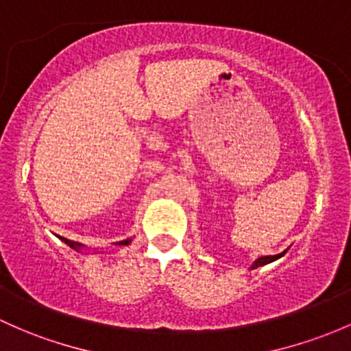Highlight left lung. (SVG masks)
Returning a JSON list of instances; mask_svg holds the SVG:
<instances>
[{
    "label": "left lung",
    "instance_id": "obj_1",
    "mask_svg": "<svg viewBox=\"0 0 351 351\" xmlns=\"http://www.w3.org/2000/svg\"><path fill=\"white\" fill-rule=\"evenodd\" d=\"M286 250H287V249H286ZM286 250H282L281 254H276V256H263V257H257V259L254 261L252 264H250V267H249V269L263 267V265H265V264H271V263H274V261L281 259V257L284 256V254H286Z\"/></svg>",
    "mask_w": 351,
    "mask_h": 351
}]
</instances>
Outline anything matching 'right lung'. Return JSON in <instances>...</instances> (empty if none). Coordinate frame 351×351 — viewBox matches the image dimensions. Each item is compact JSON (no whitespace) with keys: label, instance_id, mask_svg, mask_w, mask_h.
<instances>
[{"label":"right lung","instance_id":"1","mask_svg":"<svg viewBox=\"0 0 351 351\" xmlns=\"http://www.w3.org/2000/svg\"><path fill=\"white\" fill-rule=\"evenodd\" d=\"M62 241H64L65 243H67L69 247H72L73 250H77V252H82L84 249H87V247L84 245V243H79V242H72V241H67V239H64V237H62ZM131 241H132V239H126V241L116 242V243H114V245H117V247H128L129 243H131ZM95 252H97V250H95Z\"/></svg>","mask_w":351,"mask_h":351}]
</instances>
